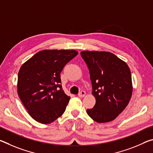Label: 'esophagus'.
I'll return each instance as SVG.
<instances>
[{
    "label": "esophagus",
    "instance_id": "obj_1",
    "mask_svg": "<svg viewBox=\"0 0 153 153\" xmlns=\"http://www.w3.org/2000/svg\"><path fill=\"white\" fill-rule=\"evenodd\" d=\"M85 95H86V92L82 90V91L80 92L78 94V97H80V98H83V97H85Z\"/></svg>",
    "mask_w": 153,
    "mask_h": 153
}]
</instances>
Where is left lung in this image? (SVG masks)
<instances>
[{
    "label": "left lung",
    "mask_w": 153,
    "mask_h": 153,
    "mask_svg": "<svg viewBox=\"0 0 153 153\" xmlns=\"http://www.w3.org/2000/svg\"><path fill=\"white\" fill-rule=\"evenodd\" d=\"M92 82L96 104L87 113L98 123L115 120L128 105L132 94L131 71L125 61L105 51H82Z\"/></svg>",
    "instance_id": "8db88e82"
}]
</instances>
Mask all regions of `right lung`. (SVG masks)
<instances>
[{
	"instance_id": "right-lung-1",
	"label": "right lung",
	"mask_w": 153,
	"mask_h": 153,
	"mask_svg": "<svg viewBox=\"0 0 153 153\" xmlns=\"http://www.w3.org/2000/svg\"><path fill=\"white\" fill-rule=\"evenodd\" d=\"M74 50H43L22 65L17 94L33 120L48 124L63 115L70 97L61 85V72L76 56Z\"/></svg>"
}]
</instances>
